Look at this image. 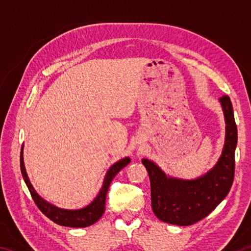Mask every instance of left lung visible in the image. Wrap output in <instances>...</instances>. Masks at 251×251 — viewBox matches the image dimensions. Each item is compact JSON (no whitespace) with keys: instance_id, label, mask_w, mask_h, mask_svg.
<instances>
[{"instance_id":"left-lung-1","label":"left lung","mask_w":251,"mask_h":251,"mask_svg":"<svg viewBox=\"0 0 251 251\" xmlns=\"http://www.w3.org/2000/svg\"><path fill=\"white\" fill-rule=\"evenodd\" d=\"M226 120V141L218 163L194 180L167 177L152 161L143 159L151 180V209L161 222L189 226L207 217L230 190L235 177L237 125L228 95L220 97Z\"/></svg>"}]
</instances>
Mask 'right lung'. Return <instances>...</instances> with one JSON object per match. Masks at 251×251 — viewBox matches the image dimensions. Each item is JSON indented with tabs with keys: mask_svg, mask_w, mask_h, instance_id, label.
<instances>
[{
	"mask_svg": "<svg viewBox=\"0 0 251 251\" xmlns=\"http://www.w3.org/2000/svg\"><path fill=\"white\" fill-rule=\"evenodd\" d=\"M129 161L130 159L128 157H126V158L117 161L116 164H114L113 166L108 169L107 174H106L103 187H101L100 192L99 195H97V197L94 199V201L91 202L87 207L82 208V209L67 210V209H61V208H57L53 205H50V203L46 202L44 199H42L39 195L36 194V192L33 188V186L31 185V182L28 180L26 172H25L24 161H23V146H22V151H21V156H20V165H21L22 176L24 178V181L27 186L29 193H31L33 201L36 203V206L39 207V209L43 212L46 217L52 220V222L61 225V226L75 227V228H83V227L91 226V225L95 224L97 220L101 217V215L104 214V210H105L106 194H107L110 182H112L114 177L117 175V173L120 172L121 169L124 168L127 164H129Z\"/></svg>",
	"mask_w": 251,
	"mask_h": 251,
	"instance_id": "right-lung-1",
	"label": "right lung"
}]
</instances>
